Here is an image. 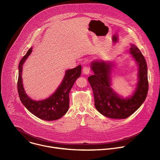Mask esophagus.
<instances>
[{
	"label": "esophagus",
	"mask_w": 160,
	"mask_h": 160,
	"mask_svg": "<svg viewBox=\"0 0 160 160\" xmlns=\"http://www.w3.org/2000/svg\"><path fill=\"white\" fill-rule=\"evenodd\" d=\"M83 73L84 74H86V75H88L89 73H90V67L87 65H85L83 67Z\"/></svg>",
	"instance_id": "esophagus-1"
}]
</instances>
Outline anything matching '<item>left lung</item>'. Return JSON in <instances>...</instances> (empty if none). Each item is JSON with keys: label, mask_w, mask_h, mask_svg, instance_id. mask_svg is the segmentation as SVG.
<instances>
[{"label": "left lung", "mask_w": 160, "mask_h": 160, "mask_svg": "<svg viewBox=\"0 0 160 160\" xmlns=\"http://www.w3.org/2000/svg\"><path fill=\"white\" fill-rule=\"evenodd\" d=\"M130 53L139 66V82L132 97L122 98L111 87L110 63L94 61L91 68L94 75L88 80L92 88L95 106L104 116L111 119H126L132 115L142 105L146 98L148 90L147 65L141 51L134 44L131 45Z\"/></svg>", "instance_id": "8db88e82"}]
</instances>
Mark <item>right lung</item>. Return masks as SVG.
Listing matches in <instances>:
<instances>
[{
    "label": "right lung",
    "mask_w": 160,
    "mask_h": 160,
    "mask_svg": "<svg viewBox=\"0 0 160 160\" xmlns=\"http://www.w3.org/2000/svg\"><path fill=\"white\" fill-rule=\"evenodd\" d=\"M32 48L21 59L19 65L18 90L21 101L26 109L35 116L44 121H55L63 116L69 108V93L75 80L81 75L82 66L66 72L63 82L57 91L49 98L39 101L31 99L25 93L22 85V65L31 53Z\"/></svg>",
    "instance_id": "right-lung-1"
}]
</instances>
